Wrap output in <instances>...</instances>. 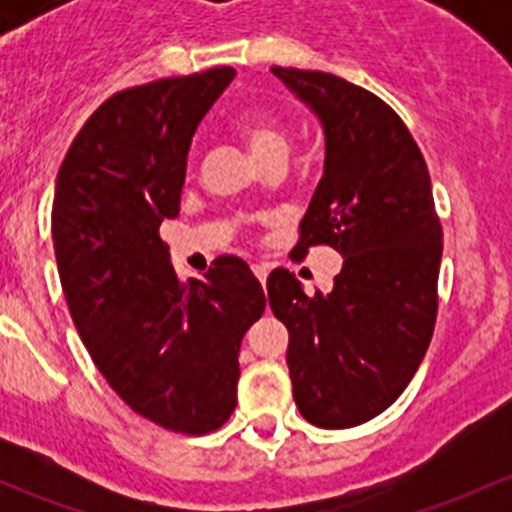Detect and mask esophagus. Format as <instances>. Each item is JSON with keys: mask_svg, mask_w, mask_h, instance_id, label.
I'll list each match as a JSON object with an SVG mask.
<instances>
[{"mask_svg": "<svg viewBox=\"0 0 512 512\" xmlns=\"http://www.w3.org/2000/svg\"><path fill=\"white\" fill-rule=\"evenodd\" d=\"M252 272H255L257 280H260L262 285H265L267 275H270V267H267V265H252Z\"/></svg>", "mask_w": 512, "mask_h": 512, "instance_id": "1", "label": "esophagus"}]
</instances>
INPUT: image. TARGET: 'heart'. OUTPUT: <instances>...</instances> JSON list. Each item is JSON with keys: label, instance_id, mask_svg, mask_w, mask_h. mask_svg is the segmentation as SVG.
<instances>
[{"label": "heart", "instance_id": "b5f03b06", "mask_svg": "<svg viewBox=\"0 0 512 512\" xmlns=\"http://www.w3.org/2000/svg\"><path fill=\"white\" fill-rule=\"evenodd\" d=\"M237 128H240V136L245 138L247 148H250L257 163L267 156H275V153H285L287 156L289 138L272 118L250 113V116H245L237 123Z\"/></svg>", "mask_w": 512, "mask_h": 512}]
</instances>
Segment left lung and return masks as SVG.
<instances>
[{"mask_svg":"<svg viewBox=\"0 0 512 512\" xmlns=\"http://www.w3.org/2000/svg\"><path fill=\"white\" fill-rule=\"evenodd\" d=\"M272 74L324 131V175L294 252L329 245L344 265L332 292L314 297L280 267L267 297L289 332L299 414L319 428H352L399 399L431 342L443 252L431 175L379 96L324 71Z\"/></svg>","mask_w":512,"mask_h":512,"instance_id":"obj_1","label":"left lung"}]
</instances>
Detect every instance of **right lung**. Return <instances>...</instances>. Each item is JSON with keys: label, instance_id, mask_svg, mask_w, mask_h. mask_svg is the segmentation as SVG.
Masks as SVG:
<instances>
[{"label": "right lung", "instance_id": "add662e5", "mask_svg": "<svg viewBox=\"0 0 512 512\" xmlns=\"http://www.w3.org/2000/svg\"><path fill=\"white\" fill-rule=\"evenodd\" d=\"M235 79L218 66L113 94L56 175L51 237L71 319L108 386L148 421L215 431L237 404L240 342L265 312L250 267L220 257L180 282L158 230L178 218L205 113Z\"/></svg>", "mask_w": 512, "mask_h": 512}]
</instances>
